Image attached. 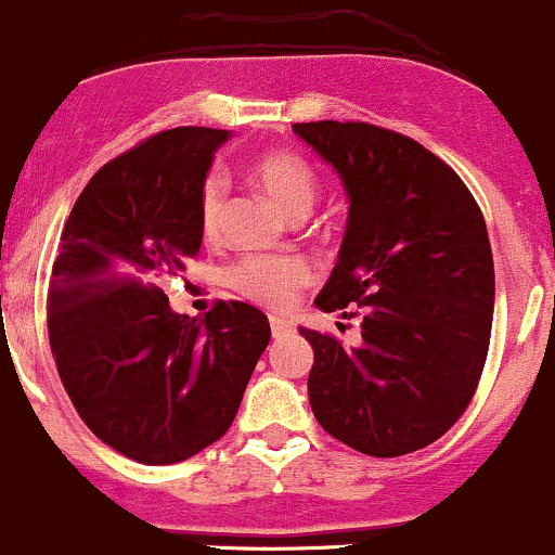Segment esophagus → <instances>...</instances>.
<instances>
[{
	"label": "esophagus",
	"instance_id": "obj_1",
	"mask_svg": "<svg viewBox=\"0 0 555 555\" xmlns=\"http://www.w3.org/2000/svg\"><path fill=\"white\" fill-rule=\"evenodd\" d=\"M270 326H272V334H275V337H283V334L291 332V321H285V318H280V315L270 318Z\"/></svg>",
	"mask_w": 555,
	"mask_h": 555
}]
</instances>
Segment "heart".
Returning a JSON list of instances; mask_svg holds the SVG:
<instances>
[{
    "instance_id": "b5f03b06",
    "label": "heart",
    "mask_w": 555,
    "mask_h": 555,
    "mask_svg": "<svg viewBox=\"0 0 555 555\" xmlns=\"http://www.w3.org/2000/svg\"><path fill=\"white\" fill-rule=\"evenodd\" d=\"M254 180L288 212L305 218L321 194V178L305 156L294 151H272L256 158ZM229 183L223 175L210 172L199 189V227L207 240L223 232ZM312 280V270L299 256H243L227 270L229 288L264 307H285L296 291Z\"/></svg>"
}]
</instances>
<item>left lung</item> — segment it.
I'll return each mask as SVG.
<instances>
[{
  "instance_id": "1",
  "label": "left lung",
  "mask_w": 555,
  "mask_h": 555,
  "mask_svg": "<svg viewBox=\"0 0 555 555\" xmlns=\"http://www.w3.org/2000/svg\"><path fill=\"white\" fill-rule=\"evenodd\" d=\"M294 131L337 169L350 199L337 267L315 305L361 318L359 348L299 328L315 350L312 415L366 456L421 451L462 418L486 364L493 256L482 212L413 137L364 120Z\"/></svg>"
}]
</instances>
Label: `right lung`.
<instances>
[{
  "label": "right lung",
  "mask_w": 555,
  "mask_h": 555,
  "mask_svg": "<svg viewBox=\"0 0 555 555\" xmlns=\"http://www.w3.org/2000/svg\"><path fill=\"white\" fill-rule=\"evenodd\" d=\"M227 140L207 126L151 134L93 175L64 223L53 359L83 424L131 462L178 464L221 440L270 345L259 307L216 301L196 321L162 291L199 254V189Z\"/></svg>",
  "instance_id": "right-lung-1"
}]
</instances>
